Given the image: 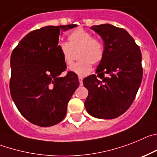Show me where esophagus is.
Segmentation results:
<instances>
[{"instance_id":"34e87169","label":"esophagus","mask_w":157,"mask_h":157,"mask_svg":"<svg viewBox=\"0 0 157 157\" xmlns=\"http://www.w3.org/2000/svg\"><path fill=\"white\" fill-rule=\"evenodd\" d=\"M79 82H80V85H82V84H83V77H79Z\"/></svg>"}]
</instances>
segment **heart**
Instances as JSON below:
<instances>
[{"label": "heart", "instance_id": "obj_1", "mask_svg": "<svg viewBox=\"0 0 157 157\" xmlns=\"http://www.w3.org/2000/svg\"><path fill=\"white\" fill-rule=\"evenodd\" d=\"M69 43L61 42L58 47L61 52L64 63L71 65L74 59V52H78L80 61L72 65L69 70L80 77L87 75L92 70L93 64L101 63L105 55L102 42L94 38L90 32L83 29H77L68 36Z\"/></svg>", "mask_w": 157, "mask_h": 157}]
</instances>
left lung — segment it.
Segmentation results:
<instances>
[{
  "mask_svg": "<svg viewBox=\"0 0 157 157\" xmlns=\"http://www.w3.org/2000/svg\"><path fill=\"white\" fill-rule=\"evenodd\" d=\"M105 48L104 58L96 69L97 75L83 80L88 95L84 106L98 119H114L128 109L142 83V54L132 36L111 24L93 26Z\"/></svg>",
  "mask_w": 157,
  "mask_h": 157,
  "instance_id": "left-lung-1",
  "label": "left lung"
}]
</instances>
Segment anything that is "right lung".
Instances as JSON below:
<instances>
[{"mask_svg":"<svg viewBox=\"0 0 157 157\" xmlns=\"http://www.w3.org/2000/svg\"><path fill=\"white\" fill-rule=\"evenodd\" d=\"M77 25L47 26L22 38L11 56L10 91L20 113L40 127H51L66 117L67 105L79 86L77 75L60 77L66 64L59 36Z\"/></svg>","mask_w":157,"mask_h":157,"instance_id":"1","label":"right lung"}]
</instances>
